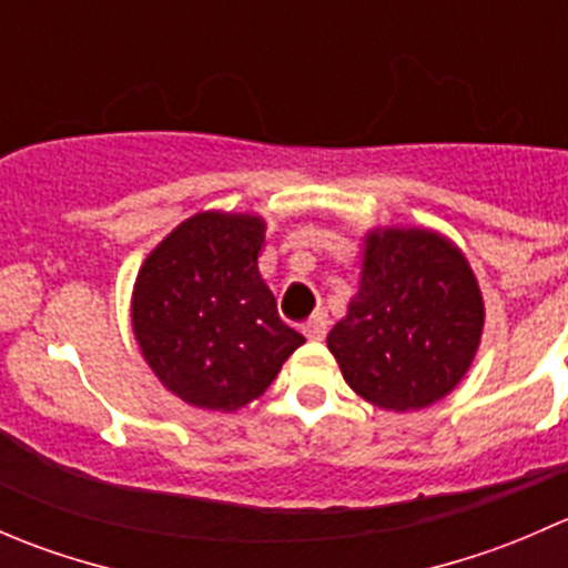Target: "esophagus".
<instances>
[{"mask_svg":"<svg viewBox=\"0 0 568 568\" xmlns=\"http://www.w3.org/2000/svg\"><path fill=\"white\" fill-rule=\"evenodd\" d=\"M326 324H329V321H326V313H316V316L302 326V332L307 335V341H324Z\"/></svg>","mask_w":568,"mask_h":568,"instance_id":"34e87169","label":"esophagus"}]
</instances>
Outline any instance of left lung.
<instances>
[{"label": "left lung", "mask_w": 568, "mask_h": 568, "mask_svg": "<svg viewBox=\"0 0 568 568\" xmlns=\"http://www.w3.org/2000/svg\"><path fill=\"white\" fill-rule=\"evenodd\" d=\"M480 332L484 300L462 250L426 227H376L363 244L357 294L326 346L368 404L415 412L459 385Z\"/></svg>", "instance_id": "8db88e82"}]
</instances>
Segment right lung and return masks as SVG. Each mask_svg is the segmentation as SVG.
<instances>
[{
  "instance_id": "add662e5",
  "label": "right lung",
  "mask_w": 568,
  "mask_h": 568,
  "mask_svg": "<svg viewBox=\"0 0 568 568\" xmlns=\"http://www.w3.org/2000/svg\"><path fill=\"white\" fill-rule=\"evenodd\" d=\"M266 222L200 211L159 242L136 274L131 326L170 393L236 412L266 393L305 337L277 313L257 272Z\"/></svg>"
}]
</instances>
